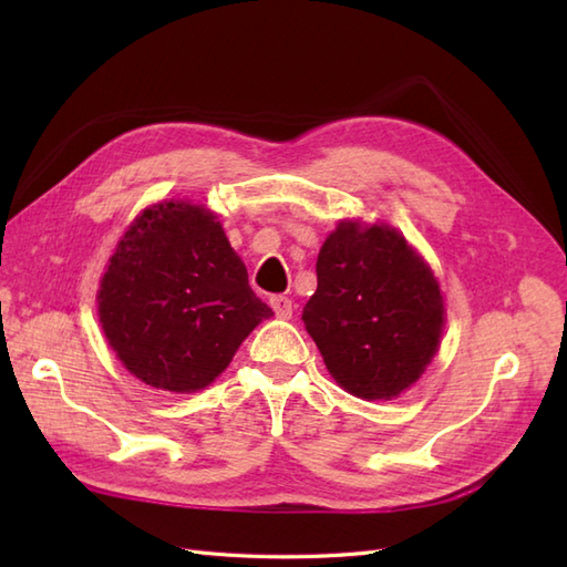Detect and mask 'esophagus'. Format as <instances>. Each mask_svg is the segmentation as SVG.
<instances>
[{
  "mask_svg": "<svg viewBox=\"0 0 567 567\" xmlns=\"http://www.w3.org/2000/svg\"><path fill=\"white\" fill-rule=\"evenodd\" d=\"M269 305H271V310L277 312L279 319H290V317H293V300H290V298H286V296H274V298L269 300Z\"/></svg>",
  "mask_w": 567,
  "mask_h": 567,
  "instance_id": "obj_1",
  "label": "esophagus"
}]
</instances>
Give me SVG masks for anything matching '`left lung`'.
Returning a JSON list of instances; mask_svg holds the SVG:
<instances>
[{
    "label": "left lung",
    "instance_id": "1",
    "mask_svg": "<svg viewBox=\"0 0 567 567\" xmlns=\"http://www.w3.org/2000/svg\"><path fill=\"white\" fill-rule=\"evenodd\" d=\"M302 321L340 388L392 400L435 357L444 300L433 269L398 229L346 219L319 250Z\"/></svg>",
    "mask_w": 567,
    "mask_h": 567
}]
</instances>
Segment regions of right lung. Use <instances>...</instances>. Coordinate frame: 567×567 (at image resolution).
Instances as JSON below:
<instances>
[{
  "label": "right lung",
  "mask_w": 567,
  "mask_h": 567,
  "mask_svg": "<svg viewBox=\"0 0 567 567\" xmlns=\"http://www.w3.org/2000/svg\"><path fill=\"white\" fill-rule=\"evenodd\" d=\"M99 321L142 383L196 392L274 312L252 293L241 257L203 205H151L120 238L99 286Z\"/></svg>",
  "instance_id": "right-lung-1"
}]
</instances>
